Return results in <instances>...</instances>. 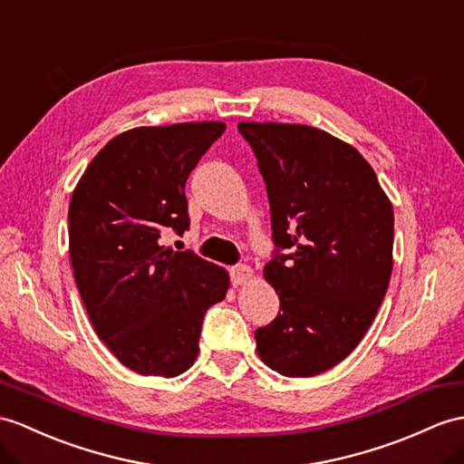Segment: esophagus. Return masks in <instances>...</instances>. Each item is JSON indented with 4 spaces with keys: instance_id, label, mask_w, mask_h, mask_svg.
<instances>
[{
    "instance_id": "esophagus-1",
    "label": "esophagus",
    "mask_w": 464,
    "mask_h": 464,
    "mask_svg": "<svg viewBox=\"0 0 464 464\" xmlns=\"http://www.w3.org/2000/svg\"><path fill=\"white\" fill-rule=\"evenodd\" d=\"M252 276H254V271H252L250 266L240 264V266H234V267L230 269V279H232L234 285H244V284H247V281L252 279Z\"/></svg>"
}]
</instances>
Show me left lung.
<instances>
[{
	"instance_id": "8db88e82",
	"label": "left lung",
	"mask_w": 464,
	"mask_h": 464,
	"mask_svg": "<svg viewBox=\"0 0 464 464\" xmlns=\"http://www.w3.org/2000/svg\"><path fill=\"white\" fill-rule=\"evenodd\" d=\"M264 177L274 256L264 276L277 317L256 331L281 376L336 366L362 341L388 291L393 208L353 145L297 123H238Z\"/></svg>"
}]
</instances>
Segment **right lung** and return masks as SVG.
<instances>
[{
    "instance_id": "1",
    "label": "right lung",
    "mask_w": 464,
    "mask_h": 464,
    "mask_svg": "<svg viewBox=\"0 0 464 464\" xmlns=\"http://www.w3.org/2000/svg\"><path fill=\"white\" fill-rule=\"evenodd\" d=\"M224 130L198 121L120 133L72 193L76 287L100 341L141 376L173 378L193 366L205 314L226 297L222 267L161 246L167 232L188 230L187 179Z\"/></svg>"
}]
</instances>
